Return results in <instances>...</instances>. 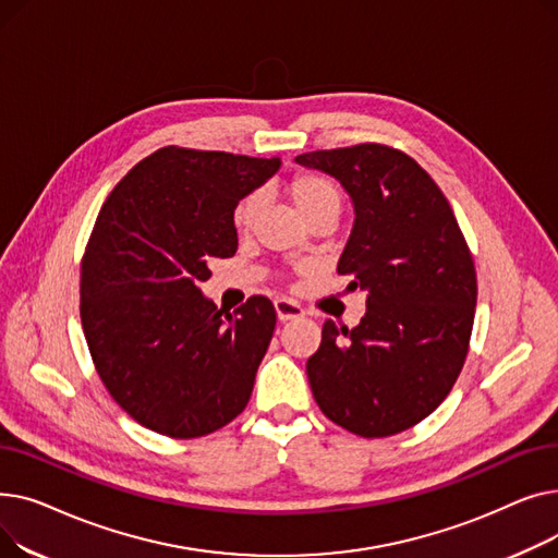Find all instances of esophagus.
<instances>
[{
	"label": "esophagus",
	"mask_w": 558,
	"mask_h": 558,
	"mask_svg": "<svg viewBox=\"0 0 558 558\" xmlns=\"http://www.w3.org/2000/svg\"><path fill=\"white\" fill-rule=\"evenodd\" d=\"M274 307H276V314H278V320L280 324H287V320H294V318H301L305 312H303V307L299 305V303H294V301H287V299H278L276 303H274Z\"/></svg>",
	"instance_id": "34e87169"
}]
</instances>
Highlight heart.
I'll return each instance as SVG.
<instances>
[{
	"label": "heart",
	"mask_w": 558,
	"mask_h": 558,
	"mask_svg": "<svg viewBox=\"0 0 558 558\" xmlns=\"http://www.w3.org/2000/svg\"><path fill=\"white\" fill-rule=\"evenodd\" d=\"M287 192L294 208L303 217V221L318 217V215H332L337 217L341 210V194L337 185L320 175L316 171H299L296 175H291V181L287 183ZM257 196L248 194L244 196L232 210V223L238 230H248L255 215H257Z\"/></svg>",
	"instance_id": "obj_1"
}]
</instances>
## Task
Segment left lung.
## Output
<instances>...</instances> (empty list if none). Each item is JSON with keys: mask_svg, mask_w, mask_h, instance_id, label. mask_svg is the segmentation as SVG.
I'll return each instance as SVG.
<instances>
[{"mask_svg": "<svg viewBox=\"0 0 558 558\" xmlns=\"http://www.w3.org/2000/svg\"><path fill=\"white\" fill-rule=\"evenodd\" d=\"M296 162L341 183L355 223L337 271L366 291L357 328L324 324L307 360L316 404L364 438L414 427L446 400L468 355L477 305L473 255L448 198L385 144L312 151Z\"/></svg>", "mask_w": 558, "mask_h": 558, "instance_id": "left-lung-1", "label": "left lung"}]
</instances>
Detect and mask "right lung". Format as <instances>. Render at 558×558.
Masks as SVG:
<instances>
[{"label":"right lung","mask_w":558,"mask_h":558,"mask_svg":"<svg viewBox=\"0 0 558 558\" xmlns=\"http://www.w3.org/2000/svg\"><path fill=\"white\" fill-rule=\"evenodd\" d=\"M280 158L165 146L106 198L81 262V324L108 393L171 438L213 434L244 412L276 330L269 299L234 314L203 296L232 257V210Z\"/></svg>","instance_id":"add662e5"}]
</instances>
